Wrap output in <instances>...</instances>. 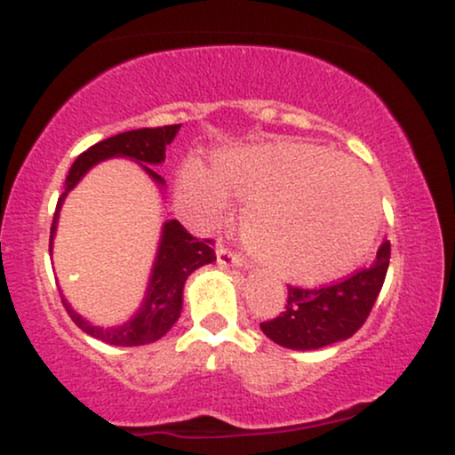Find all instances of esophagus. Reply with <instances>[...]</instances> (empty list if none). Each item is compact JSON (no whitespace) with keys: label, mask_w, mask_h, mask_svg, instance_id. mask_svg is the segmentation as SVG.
<instances>
[{"label":"esophagus","mask_w":455,"mask_h":455,"mask_svg":"<svg viewBox=\"0 0 455 455\" xmlns=\"http://www.w3.org/2000/svg\"><path fill=\"white\" fill-rule=\"evenodd\" d=\"M216 257H218V265H220V267H243L245 265V259L242 257V254L233 252V250H228L224 243L218 245Z\"/></svg>","instance_id":"obj_1"}]
</instances>
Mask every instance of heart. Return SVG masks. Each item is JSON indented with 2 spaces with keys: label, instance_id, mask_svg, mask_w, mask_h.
<instances>
[{
  "label": "heart",
  "instance_id": "heart-1",
  "mask_svg": "<svg viewBox=\"0 0 455 455\" xmlns=\"http://www.w3.org/2000/svg\"><path fill=\"white\" fill-rule=\"evenodd\" d=\"M180 190L207 222L227 216L228 195L245 203V243L291 282H323L351 269L380 222L379 192L362 166L307 143L222 149L212 171L188 160Z\"/></svg>",
  "mask_w": 455,
  "mask_h": 455
}]
</instances>
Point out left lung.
<instances>
[{
  "label": "left lung",
  "mask_w": 455,
  "mask_h": 455,
  "mask_svg": "<svg viewBox=\"0 0 455 455\" xmlns=\"http://www.w3.org/2000/svg\"><path fill=\"white\" fill-rule=\"evenodd\" d=\"M389 242L379 248L370 267L321 289L289 286L284 312L260 323L269 340L295 351L323 348L351 338L372 312L389 267Z\"/></svg>",
  "instance_id": "left-lung-1"
}]
</instances>
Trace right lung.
Masks as SVG:
<instances>
[{"label":"right lung","mask_w":455,"mask_h":455,"mask_svg":"<svg viewBox=\"0 0 455 455\" xmlns=\"http://www.w3.org/2000/svg\"><path fill=\"white\" fill-rule=\"evenodd\" d=\"M180 126L181 124L162 128L130 130V132H122L115 134L111 139H104L100 143L92 145L87 151H83V154L75 160V164L70 166V171H68L66 192L60 196V201H57L53 224H51L49 250L51 245H53L55 224L57 216H60L61 203H64V196L78 184V180L90 171V166H93L100 160L113 158V156H124V158H132L140 162V166L154 177L156 184H164V180L145 164H160V162L164 160L166 145H171V140L175 139ZM212 245L213 239L201 242V239L192 237V235L177 220L166 222L164 228H162L158 259H156L154 271H151L148 297H145L137 316H134L132 321L124 323L122 327H93L66 304L64 297H61V304H64L66 312L70 315L72 321L76 323V327L83 329L85 333H90L96 340L113 344V347H140V344L156 342L158 338L164 336V333L173 327L177 318H180L181 293H184V282L188 280V275L195 269L203 267V265L216 260V252H213Z\"/></svg>","instance_id":"obj_1"}]
</instances>
